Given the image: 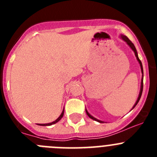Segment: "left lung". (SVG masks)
Here are the masks:
<instances>
[{"label": "left lung", "instance_id": "8db88e82", "mask_svg": "<svg viewBox=\"0 0 157 157\" xmlns=\"http://www.w3.org/2000/svg\"><path fill=\"white\" fill-rule=\"evenodd\" d=\"M121 37H122V39H123V41H125L127 43V45H128L130 47V48H132V50L134 51V54H135V56H136V58H137V59H138V61L139 62V63H140V66H141V73H142V78H141V90H140V93H139V95H138V100H137V101H136V103L134 104V107H133V109H134V107H135L136 105H137V104L138 103V101H139L140 98H141V94H142V90H143V67H142V63H141V60H140V59H139V58H138V52H137V50H136L135 46H134V44H133V43L131 42V41H130V40L129 39V38H128V37H127V36H125V35H121ZM86 114H87V116H88L90 118V119H92V120H95V121H98V122H99V123H104V122L101 121V120H97V119H96V118H94V116H91V115L90 114V113H89L88 112H87V110H86Z\"/></svg>", "mask_w": 157, "mask_h": 157}]
</instances>
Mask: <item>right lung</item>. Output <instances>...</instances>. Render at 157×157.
Wrapping results in <instances>:
<instances>
[{
	"label": "right lung",
	"instance_id": "add662e5",
	"mask_svg": "<svg viewBox=\"0 0 157 157\" xmlns=\"http://www.w3.org/2000/svg\"><path fill=\"white\" fill-rule=\"evenodd\" d=\"M63 112H64V110H63V112H62V113L60 114V116H59V117H58L57 119L55 120V121L52 122V123H45V124H38V125H40V126H51V125H52V124H55V123H57V122H59V120H61V118L63 117Z\"/></svg>",
	"mask_w": 157,
	"mask_h": 157
}]
</instances>
